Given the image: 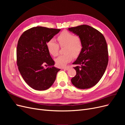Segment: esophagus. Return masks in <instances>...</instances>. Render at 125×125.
Listing matches in <instances>:
<instances>
[{"label":"esophagus","mask_w":125,"mask_h":125,"mask_svg":"<svg viewBox=\"0 0 125 125\" xmlns=\"http://www.w3.org/2000/svg\"><path fill=\"white\" fill-rule=\"evenodd\" d=\"M62 69H65V70H69L70 69V67H62Z\"/></svg>","instance_id":"obj_1"}]
</instances>
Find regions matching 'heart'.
Masks as SVG:
<instances>
[{
  "mask_svg": "<svg viewBox=\"0 0 125 125\" xmlns=\"http://www.w3.org/2000/svg\"><path fill=\"white\" fill-rule=\"evenodd\" d=\"M60 46L63 47L65 54L59 56L55 59L57 65L63 67L71 62L73 58L80 54L83 48V42L81 37L67 31H63L57 37ZM57 43L54 40H49L46 44L47 50L52 56L56 57L58 55L59 46Z\"/></svg>",
  "mask_w": 125,
  "mask_h": 125,
  "instance_id": "1",
  "label": "heart"
}]
</instances>
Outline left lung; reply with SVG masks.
Here are the masks:
<instances>
[{
  "mask_svg": "<svg viewBox=\"0 0 125 125\" xmlns=\"http://www.w3.org/2000/svg\"><path fill=\"white\" fill-rule=\"evenodd\" d=\"M81 37L83 48L73 63L76 75L71 82L77 88L85 89L96 85L103 76L108 64V52L103 35L96 29L87 25L68 28Z\"/></svg>",
  "mask_w": 125,
  "mask_h": 125,
  "instance_id": "obj_1",
  "label": "left lung"
}]
</instances>
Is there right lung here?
<instances>
[{
    "label": "right lung",
    "instance_id": "right-lung-1",
    "mask_svg": "<svg viewBox=\"0 0 125 125\" xmlns=\"http://www.w3.org/2000/svg\"><path fill=\"white\" fill-rule=\"evenodd\" d=\"M60 31L36 26L26 30L19 39L17 48L18 69L26 83L36 90L50 88L60 70L54 67L55 62L46 46L47 42Z\"/></svg>",
    "mask_w": 125,
    "mask_h": 125
}]
</instances>
